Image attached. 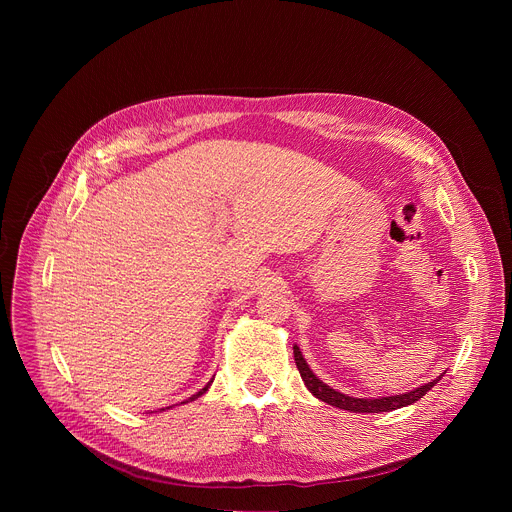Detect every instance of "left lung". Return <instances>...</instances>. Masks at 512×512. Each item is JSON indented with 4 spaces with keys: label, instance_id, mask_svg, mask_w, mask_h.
Instances as JSON below:
<instances>
[{
    "label": "left lung",
    "instance_id": "obj_1",
    "mask_svg": "<svg viewBox=\"0 0 512 512\" xmlns=\"http://www.w3.org/2000/svg\"><path fill=\"white\" fill-rule=\"evenodd\" d=\"M294 358H296V364H298V371L306 383V387L310 389L312 395H316L320 401L328 403V405H334L338 409H346V411H354V413H381V411H393V409H399V407H407L415 401H419L437 381H440L444 375L437 377L435 381L427 383V385H421L409 393H403V395H393V397H381V399H356V397H348V395H342L334 389H330L326 383H322L308 367V362L304 360L302 352L298 346H294Z\"/></svg>",
    "mask_w": 512,
    "mask_h": 512
}]
</instances>
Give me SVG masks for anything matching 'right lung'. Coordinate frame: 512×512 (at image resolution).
<instances>
[{
    "label": "right lung",
    "instance_id": "obj_1",
    "mask_svg": "<svg viewBox=\"0 0 512 512\" xmlns=\"http://www.w3.org/2000/svg\"><path fill=\"white\" fill-rule=\"evenodd\" d=\"M210 383H212V381H210ZM210 383H208V385H206V387H204V389H200V391H198V393H196V395H192V397H190V399H188V401H194V399H198V397H200V395H204V393H206V391H208V387H210ZM188 401H184V403H188Z\"/></svg>",
    "mask_w": 512,
    "mask_h": 512
}]
</instances>
